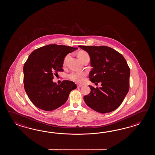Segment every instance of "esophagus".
Masks as SVG:
<instances>
[{"instance_id": "esophagus-1", "label": "esophagus", "mask_w": 155, "mask_h": 155, "mask_svg": "<svg viewBox=\"0 0 155 155\" xmlns=\"http://www.w3.org/2000/svg\"><path fill=\"white\" fill-rule=\"evenodd\" d=\"M82 86V84H77V87L78 88H80V87H81Z\"/></svg>"}]
</instances>
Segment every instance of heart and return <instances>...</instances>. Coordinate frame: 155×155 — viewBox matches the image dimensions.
<instances>
[{"label": "heart", "mask_w": 155, "mask_h": 155, "mask_svg": "<svg viewBox=\"0 0 155 155\" xmlns=\"http://www.w3.org/2000/svg\"><path fill=\"white\" fill-rule=\"evenodd\" d=\"M71 57V54H68L65 57H64L63 61V65H65L67 64V61ZM78 57L79 59L82 61H84L86 59H90L89 54L85 51H80L78 53ZM86 76V73L85 72H72L69 74V78L73 81L77 83H82L84 80Z\"/></svg>", "instance_id": "heart-1"}]
</instances>
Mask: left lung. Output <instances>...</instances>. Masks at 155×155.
I'll use <instances>...</instances> for the list:
<instances>
[{"label":"left lung","instance_id":"obj_1","mask_svg":"<svg viewBox=\"0 0 155 155\" xmlns=\"http://www.w3.org/2000/svg\"><path fill=\"white\" fill-rule=\"evenodd\" d=\"M88 53L92 69L89 78L92 82H101V87L89 86L91 92L84 96L88 106L100 113L117 109L129 89L130 68L124 57L105 46H78Z\"/></svg>","mask_w":155,"mask_h":155}]
</instances>
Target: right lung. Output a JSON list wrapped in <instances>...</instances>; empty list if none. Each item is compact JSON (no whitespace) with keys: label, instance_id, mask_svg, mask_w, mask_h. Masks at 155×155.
I'll return each mask as SVG.
<instances>
[{"label":"right lung","instance_id":"1","mask_svg":"<svg viewBox=\"0 0 155 155\" xmlns=\"http://www.w3.org/2000/svg\"><path fill=\"white\" fill-rule=\"evenodd\" d=\"M76 49L51 44L31 53L23 66V83L28 98L38 108L56 109L65 103L70 92L77 88L71 81H63L59 85L52 81L54 74L63 71L64 57Z\"/></svg>","mask_w":155,"mask_h":155}]
</instances>
